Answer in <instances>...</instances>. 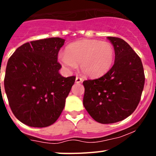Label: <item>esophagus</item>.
I'll return each mask as SVG.
<instances>
[{"instance_id":"34e87169","label":"esophagus","mask_w":156,"mask_h":156,"mask_svg":"<svg viewBox=\"0 0 156 156\" xmlns=\"http://www.w3.org/2000/svg\"><path fill=\"white\" fill-rule=\"evenodd\" d=\"M82 81H83V79L81 78V77L77 76L76 78H75V82L76 83H81L82 82Z\"/></svg>"}]
</instances>
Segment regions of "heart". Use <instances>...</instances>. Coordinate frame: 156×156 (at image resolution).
I'll use <instances>...</instances> for the list:
<instances>
[{
  "mask_svg": "<svg viewBox=\"0 0 156 156\" xmlns=\"http://www.w3.org/2000/svg\"><path fill=\"white\" fill-rule=\"evenodd\" d=\"M114 49L110 43L97 40H82L68 45L64 53H59L58 61L67 71L77 68L91 78L107 73L113 65Z\"/></svg>",
  "mask_w": 156,
  "mask_h": 156,
  "instance_id": "obj_1",
  "label": "heart"
}]
</instances>
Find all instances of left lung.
Listing matches in <instances>:
<instances>
[{
	"label": "left lung",
	"instance_id": "1",
	"mask_svg": "<svg viewBox=\"0 0 156 156\" xmlns=\"http://www.w3.org/2000/svg\"><path fill=\"white\" fill-rule=\"evenodd\" d=\"M114 48L113 67L98 79L83 82V104L92 118L103 124L121 121L140 103L145 84L143 63L126 42L107 37Z\"/></svg>",
	"mask_w": 156,
	"mask_h": 156
}]
</instances>
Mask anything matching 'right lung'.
Listing matches in <instances>:
<instances>
[{"mask_svg": "<svg viewBox=\"0 0 156 156\" xmlns=\"http://www.w3.org/2000/svg\"><path fill=\"white\" fill-rule=\"evenodd\" d=\"M65 40L53 37L24 43L7 62L4 89L12 112L24 124L46 127L61 115L75 76L59 74L58 53Z\"/></svg>", "mask_w": 156, "mask_h": 156, "instance_id": "add662e5", "label": "right lung"}]
</instances>
